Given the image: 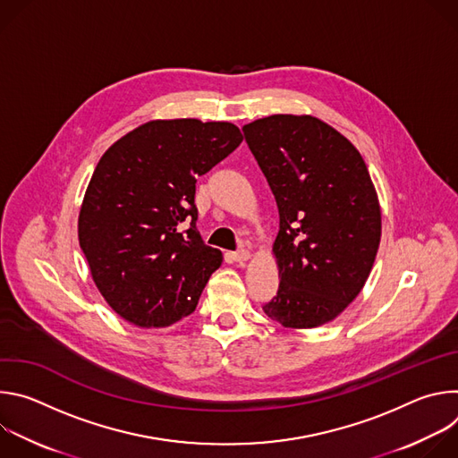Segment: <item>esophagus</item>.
I'll list each match as a JSON object with an SVG mask.
<instances>
[{"label": "esophagus", "instance_id": "34e87169", "mask_svg": "<svg viewBox=\"0 0 458 458\" xmlns=\"http://www.w3.org/2000/svg\"><path fill=\"white\" fill-rule=\"evenodd\" d=\"M232 257L237 260V263H242V260H248V259H250V251H248L246 248H241V250L233 251Z\"/></svg>", "mask_w": 458, "mask_h": 458}]
</instances>
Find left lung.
I'll return each instance as SVG.
<instances>
[{
  "instance_id": "left-lung-1",
  "label": "left lung",
  "mask_w": 458,
  "mask_h": 458,
  "mask_svg": "<svg viewBox=\"0 0 458 458\" xmlns=\"http://www.w3.org/2000/svg\"><path fill=\"white\" fill-rule=\"evenodd\" d=\"M279 208L277 295L263 306L284 328L334 320L362 290L380 242V207L359 150L311 115L242 126Z\"/></svg>"
}]
</instances>
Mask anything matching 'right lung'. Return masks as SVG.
Instances as JSON below:
<instances>
[{
	"label": "right lung",
	"mask_w": 458,
	"mask_h": 458,
	"mask_svg": "<svg viewBox=\"0 0 458 458\" xmlns=\"http://www.w3.org/2000/svg\"><path fill=\"white\" fill-rule=\"evenodd\" d=\"M241 141L232 123L157 119L99 159L78 235L98 290L124 320L161 328L198 306L223 253L195 228V182Z\"/></svg>",
	"instance_id": "obj_1"
}]
</instances>
